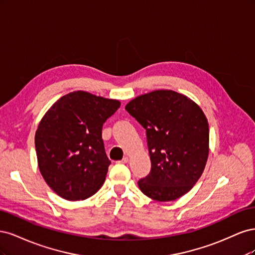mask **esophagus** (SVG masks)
<instances>
[{"label": "esophagus", "instance_id": "1", "mask_svg": "<svg viewBox=\"0 0 255 255\" xmlns=\"http://www.w3.org/2000/svg\"><path fill=\"white\" fill-rule=\"evenodd\" d=\"M128 161V156H126V157H123V158H122V160H120L119 163H122V164H127Z\"/></svg>", "mask_w": 255, "mask_h": 255}]
</instances>
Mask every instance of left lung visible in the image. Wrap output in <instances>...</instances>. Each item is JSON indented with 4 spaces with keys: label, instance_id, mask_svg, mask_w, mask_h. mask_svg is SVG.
Segmentation results:
<instances>
[{
    "label": "left lung",
    "instance_id": "1",
    "mask_svg": "<svg viewBox=\"0 0 255 255\" xmlns=\"http://www.w3.org/2000/svg\"><path fill=\"white\" fill-rule=\"evenodd\" d=\"M126 110L145 128L151 171L138 181L143 194L173 201L194 187L208 157L210 129L197 103L173 90H155L129 101Z\"/></svg>",
    "mask_w": 255,
    "mask_h": 255
}]
</instances>
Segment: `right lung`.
<instances>
[{
	"label": "right lung",
	"instance_id": "right-lung-1",
	"mask_svg": "<svg viewBox=\"0 0 255 255\" xmlns=\"http://www.w3.org/2000/svg\"><path fill=\"white\" fill-rule=\"evenodd\" d=\"M119 107L118 100L79 90L58 99L44 114L35 134L38 167L59 197L80 201L101 188L111 164L102 127Z\"/></svg>",
	"mask_w": 255,
	"mask_h": 255
}]
</instances>
